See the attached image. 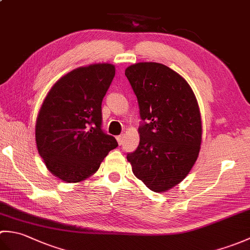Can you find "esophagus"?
Here are the masks:
<instances>
[{
    "label": "esophagus",
    "instance_id": "esophagus-1",
    "mask_svg": "<svg viewBox=\"0 0 250 250\" xmlns=\"http://www.w3.org/2000/svg\"><path fill=\"white\" fill-rule=\"evenodd\" d=\"M116 139H117V141H118V144H119V145H121V144H122V143H124V139H125V135H124V134H120V135H118V136H117V137H116Z\"/></svg>",
    "mask_w": 250,
    "mask_h": 250
}]
</instances>
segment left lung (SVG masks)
Listing matches in <instances>:
<instances>
[{"instance_id":"1","label":"left lung","mask_w":250,"mask_h":250,"mask_svg":"<svg viewBox=\"0 0 250 250\" xmlns=\"http://www.w3.org/2000/svg\"><path fill=\"white\" fill-rule=\"evenodd\" d=\"M125 75L142 119L140 144L126 159L146 187L167 191L187 176L199 156L202 122L195 95L179 74L161 63H136Z\"/></svg>"}]
</instances>
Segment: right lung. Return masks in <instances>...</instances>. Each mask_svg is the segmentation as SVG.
I'll use <instances>...</instances> for the list:
<instances>
[{"instance_id":"add662e5","label":"right lung","mask_w":250,"mask_h":250,"mask_svg":"<svg viewBox=\"0 0 250 250\" xmlns=\"http://www.w3.org/2000/svg\"><path fill=\"white\" fill-rule=\"evenodd\" d=\"M115 66L99 63L61 77L47 94L36 120L37 149L47 168L66 183H78L98 171L118 146L102 129V101Z\"/></svg>"}]
</instances>
